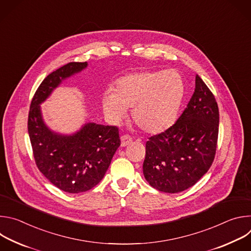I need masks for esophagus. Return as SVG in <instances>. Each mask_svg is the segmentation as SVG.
Masks as SVG:
<instances>
[{"label":"esophagus","instance_id":"34e87169","mask_svg":"<svg viewBox=\"0 0 251 251\" xmlns=\"http://www.w3.org/2000/svg\"><path fill=\"white\" fill-rule=\"evenodd\" d=\"M132 143V138L129 135L121 136V147H126Z\"/></svg>","mask_w":251,"mask_h":251}]
</instances>
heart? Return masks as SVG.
I'll list each match as a JSON object with an SVG mask.
<instances>
[{"mask_svg":"<svg viewBox=\"0 0 251 251\" xmlns=\"http://www.w3.org/2000/svg\"><path fill=\"white\" fill-rule=\"evenodd\" d=\"M184 92L183 80L175 70H147L119 78L113 91L102 94L101 104L111 123H121L132 108V120L140 130L159 134L174 124Z\"/></svg>","mask_w":251,"mask_h":251,"instance_id":"1","label":"heart"}]
</instances>
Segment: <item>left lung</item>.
Instances as JSON below:
<instances>
[{"instance_id": "obj_1", "label": "left lung", "mask_w": 251, "mask_h": 251, "mask_svg": "<svg viewBox=\"0 0 251 251\" xmlns=\"http://www.w3.org/2000/svg\"><path fill=\"white\" fill-rule=\"evenodd\" d=\"M219 123L216 98L197 75L195 92L183 114L146 143L143 174L150 186L169 194L193 187L213 162Z\"/></svg>"}]
</instances>
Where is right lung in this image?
I'll list each match as a JSON object with an SVG mask.
<instances>
[{
  "instance_id": "add662e5",
  "label": "right lung",
  "mask_w": 251,
  "mask_h": 251,
  "mask_svg": "<svg viewBox=\"0 0 251 251\" xmlns=\"http://www.w3.org/2000/svg\"><path fill=\"white\" fill-rule=\"evenodd\" d=\"M86 67V61L69 62L49 75L33 95L27 119L35 164L52 185L70 194L99 184L121 143L116 126L90 122L64 135L50 130L44 121L41 104L63 80Z\"/></svg>"
}]
</instances>
